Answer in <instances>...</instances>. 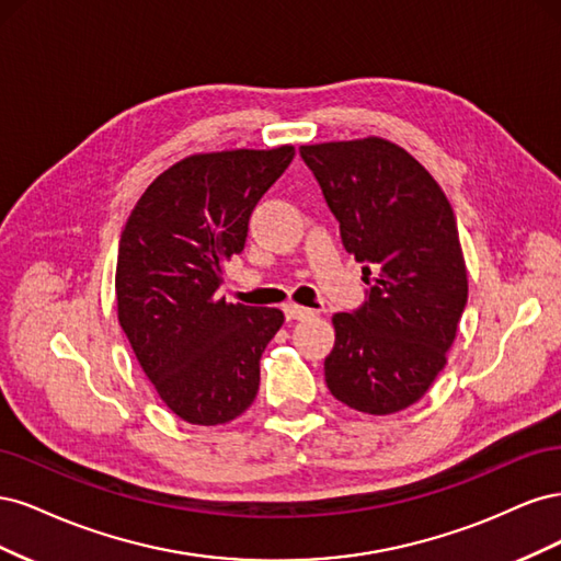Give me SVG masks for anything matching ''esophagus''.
Wrapping results in <instances>:
<instances>
[{
  "mask_svg": "<svg viewBox=\"0 0 561 561\" xmlns=\"http://www.w3.org/2000/svg\"><path fill=\"white\" fill-rule=\"evenodd\" d=\"M283 311H285V318H287V320H301V318H309V316H313V311H311V309H307V307H299V304H285Z\"/></svg>",
  "mask_w": 561,
  "mask_h": 561,
  "instance_id": "34e87169",
  "label": "esophagus"
}]
</instances>
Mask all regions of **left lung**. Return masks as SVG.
I'll return each instance as SVG.
<instances>
[{"label":"left lung","instance_id":"obj_1","mask_svg":"<svg viewBox=\"0 0 561 561\" xmlns=\"http://www.w3.org/2000/svg\"><path fill=\"white\" fill-rule=\"evenodd\" d=\"M299 154L371 285L358 311L332 316L328 388L355 412H402L447 365L468 301L454 210L410 151L377 135L301 145Z\"/></svg>","mask_w":561,"mask_h":561}]
</instances>
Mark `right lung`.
<instances>
[{"label":"right lung","instance_id":"add662e5","mask_svg":"<svg viewBox=\"0 0 561 561\" xmlns=\"http://www.w3.org/2000/svg\"><path fill=\"white\" fill-rule=\"evenodd\" d=\"M293 157V145L186 157L147 186L124 227L118 325L168 410L194 426L229 423L257 398L260 358L285 316L229 304L217 287Z\"/></svg>","mask_w":561,"mask_h":561}]
</instances>
